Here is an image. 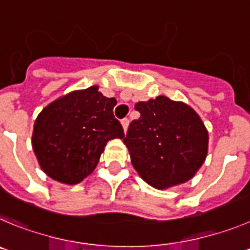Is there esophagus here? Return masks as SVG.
<instances>
[{
	"instance_id": "obj_1",
	"label": "esophagus",
	"mask_w": 250,
	"mask_h": 250,
	"mask_svg": "<svg viewBox=\"0 0 250 250\" xmlns=\"http://www.w3.org/2000/svg\"><path fill=\"white\" fill-rule=\"evenodd\" d=\"M128 123H129V121H128L127 118H125V120L121 121V125H122V128H123V130H125V132H127V129H128Z\"/></svg>"
}]
</instances>
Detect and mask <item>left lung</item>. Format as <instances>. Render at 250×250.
Here are the masks:
<instances>
[{
    "instance_id": "1",
    "label": "left lung",
    "mask_w": 250,
    "mask_h": 250,
    "mask_svg": "<svg viewBox=\"0 0 250 250\" xmlns=\"http://www.w3.org/2000/svg\"><path fill=\"white\" fill-rule=\"evenodd\" d=\"M134 108L141 118L130 123L123 142L139 177L156 189L192 179L206 161L209 141L197 112L166 96Z\"/></svg>"
}]
</instances>
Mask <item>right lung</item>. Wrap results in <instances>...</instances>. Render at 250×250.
<instances>
[{"label":"right lung","instance_id":"1","mask_svg":"<svg viewBox=\"0 0 250 250\" xmlns=\"http://www.w3.org/2000/svg\"><path fill=\"white\" fill-rule=\"evenodd\" d=\"M116 98L104 97L98 86L77 89L47 104L33 125L32 148L48 177L73 186L97 167L107 142L125 132L113 116Z\"/></svg>","mask_w":250,"mask_h":250}]
</instances>
